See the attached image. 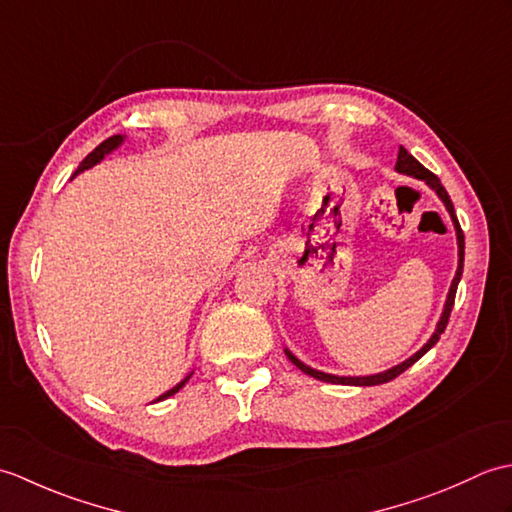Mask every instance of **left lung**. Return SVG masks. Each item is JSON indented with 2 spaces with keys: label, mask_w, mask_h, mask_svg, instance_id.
Here are the masks:
<instances>
[{
  "label": "left lung",
  "mask_w": 512,
  "mask_h": 512,
  "mask_svg": "<svg viewBox=\"0 0 512 512\" xmlns=\"http://www.w3.org/2000/svg\"><path fill=\"white\" fill-rule=\"evenodd\" d=\"M396 171H398V173H405V176H411V178H418V180L427 182L429 187L438 193V198L444 202V206H447V211H449L451 220H453L455 235H458V270H455V277H453V281H451V288H449V295H447V303H444L442 317H440V321H438V325H436V332L431 334V339H429L427 343H424L416 354L409 356L407 361H402L400 365L391 367V369H385V372H380V374H372V376H334V374H325V372H319V369L308 367L306 363H301L299 358H297L295 354H292L290 350H284L286 356L292 361V365H297L303 374H308V376L317 378V380H323V383H332V385H356V387H369V385H383V383H389V380H394L396 376H400L402 372H405V369H409L413 363L420 361V358H422L424 354H427L433 345L438 343L440 334L444 332V328H447V323H449L451 310H453V301H455V292H458V284H460V279H462V268H464V233H462V228H460L458 215H455L453 202H451V198H449L447 189L442 187L440 178L433 176V173H431L429 169H424V167L420 165V162H418L416 158H413L405 147L398 149Z\"/></svg>",
  "instance_id": "1"
}]
</instances>
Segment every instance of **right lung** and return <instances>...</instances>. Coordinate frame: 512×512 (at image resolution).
Segmentation results:
<instances>
[{
  "mask_svg": "<svg viewBox=\"0 0 512 512\" xmlns=\"http://www.w3.org/2000/svg\"><path fill=\"white\" fill-rule=\"evenodd\" d=\"M123 140H125V136H121V134H118V136H110V138H107V140H103V143H101L99 147H96V149L92 151V154L85 156V160L81 162L79 169L74 171V176H79L81 171L90 169V167H94V165H99V162H101V160H103L107 154H110V151H114L116 147H121V145H123ZM74 176H72V178H74ZM191 374H193V372H191ZM191 374H189L187 378H184V380H180V383H178L176 387H171L169 391H165V394L158 396L156 400H165V398H169V396H173V394H178V391H180L184 385H187V380L191 378Z\"/></svg>",
  "mask_w": 512,
  "mask_h": 512,
  "instance_id": "obj_1",
  "label": "right lung"
}]
</instances>
